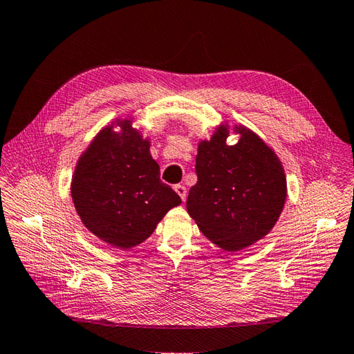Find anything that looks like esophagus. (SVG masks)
Masks as SVG:
<instances>
[{
	"instance_id": "esophagus-1",
	"label": "esophagus",
	"mask_w": 354,
	"mask_h": 354,
	"mask_svg": "<svg viewBox=\"0 0 354 354\" xmlns=\"http://www.w3.org/2000/svg\"><path fill=\"white\" fill-rule=\"evenodd\" d=\"M174 190L177 192V195L181 198V201H185L186 199V194H187V190H186V187L183 186V185H177L176 187H174Z\"/></svg>"
}]
</instances>
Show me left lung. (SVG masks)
Wrapping results in <instances>:
<instances>
[{"label": "left lung", "instance_id": "obj_1", "mask_svg": "<svg viewBox=\"0 0 354 354\" xmlns=\"http://www.w3.org/2000/svg\"><path fill=\"white\" fill-rule=\"evenodd\" d=\"M234 132L240 140L232 146L226 142V122L198 142V181L186 201L199 231L226 252H240L268 235L288 196L275 151L244 125H235Z\"/></svg>", "mask_w": 354, "mask_h": 354}]
</instances>
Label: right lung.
<instances>
[{
  "label": "right lung",
  "instance_id": "obj_1",
  "mask_svg": "<svg viewBox=\"0 0 354 354\" xmlns=\"http://www.w3.org/2000/svg\"><path fill=\"white\" fill-rule=\"evenodd\" d=\"M132 123L116 119L104 127L80 155L71 180V198L83 225L120 250L147 240L169 209L181 204L160 181L150 140Z\"/></svg>",
  "mask_w": 354,
  "mask_h": 354
}]
</instances>
